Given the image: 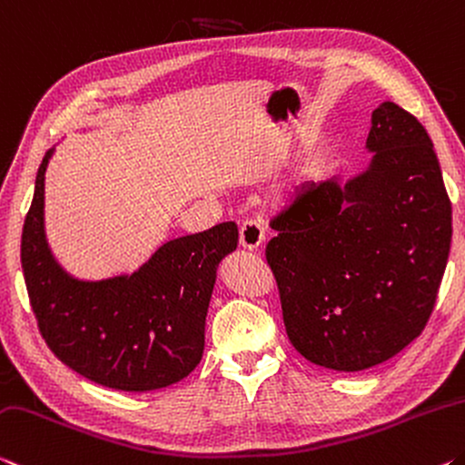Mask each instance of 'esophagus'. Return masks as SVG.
I'll return each instance as SVG.
<instances>
[{"label": "esophagus", "mask_w": 465, "mask_h": 465, "mask_svg": "<svg viewBox=\"0 0 465 465\" xmlns=\"http://www.w3.org/2000/svg\"><path fill=\"white\" fill-rule=\"evenodd\" d=\"M265 241V231H263V224L260 223V220H253L249 218L245 220V223L241 224V232H239V242L245 249L253 251L262 245V242Z\"/></svg>", "instance_id": "esophagus-1"}]
</instances>
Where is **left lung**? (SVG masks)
Here are the masks:
<instances>
[{"mask_svg":"<svg viewBox=\"0 0 465 465\" xmlns=\"http://www.w3.org/2000/svg\"><path fill=\"white\" fill-rule=\"evenodd\" d=\"M367 148V173L302 187L270 220L278 234L265 245L291 344L344 372L420 336L451 247V202L420 121L383 103Z\"/></svg>","mask_w":465,"mask_h":465,"instance_id":"obj_1","label":"left lung"}]
</instances>
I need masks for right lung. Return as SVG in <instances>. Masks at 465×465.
Segmentation results:
<instances>
[{
	"label": "right lung",
	"mask_w": 465,
	"mask_h": 465,
	"mask_svg": "<svg viewBox=\"0 0 465 465\" xmlns=\"http://www.w3.org/2000/svg\"><path fill=\"white\" fill-rule=\"evenodd\" d=\"M22 228V270L36 325L72 371L121 391H152L187 377L202 361L216 268L237 249L234 223L169 241L132 273L80 282L59 268L45 241V171Z\"/></svg>",
	"instance_id": "add662e5"
}]
</instances>
